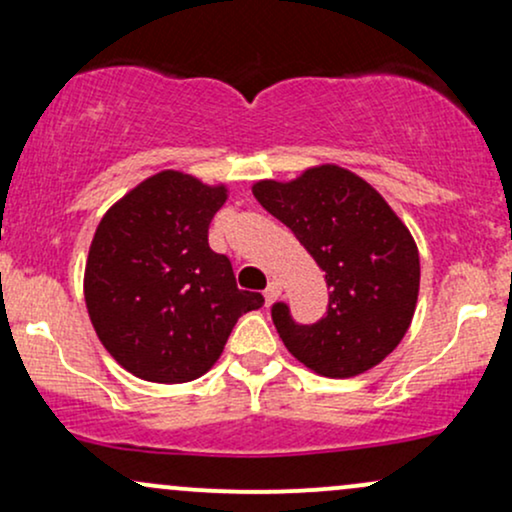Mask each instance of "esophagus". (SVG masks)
Masks as SVG:
<instances>
[{
	"label": "esophagus",
	"mask_w": 512,
	"mask_h": 512,
	"mask_svg": "<svg viewBox=\"0 0 512 512\" xmlns=\"http://www.w3.org/2000/svg\"><path fill=\"white\" fill-rule=\"evenodd\" d=\"M279 296H281V284L279 281H269V286L264 289V303L272 305Z\"/></svg>",
	"instance_id": "1"
}]
</instances>
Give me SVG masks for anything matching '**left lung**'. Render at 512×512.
Returning <instances> with one entry per match:
<instances>
[{"label":"left lung","instance_id":"8db88e82","mask_svg":"<svg viewBox=\"0 0 512 512\" xmlns=\"http://www.w3.org/2000/svg\"><path fill=\"white\" fill-rule=\"evenodd\" d=\"M252 195L291 228L325 272L330 303L313 325L272 305L281 342L325 378H354L378 366L407 334L419 298V250L375 187L351 170L308 168L291 182L260 180Z\"/></svg>","mask_w":512,"mask_h":512}]
</instances>
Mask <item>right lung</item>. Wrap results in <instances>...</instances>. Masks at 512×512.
I'll use <instances>...</instances> for the list:
<instances>
[{
	"label": "right lung",
	"instance_id": "add662e5",
	"mask_svg": "<svg viewBox=\"0 0 512 512\" xmlns=\"http://www.w3.org/2000/svg\"><path fill=\"white\" fill-rule=\"evenodd\" d=\"M226 185L161 170L105 211L88 250V317L108 354L149 383H190L219 361L238 317L264 305L209 248Z\"/></svg>",
	"mask_w": 512,
	"mask_h": 512
}]
</instances>
